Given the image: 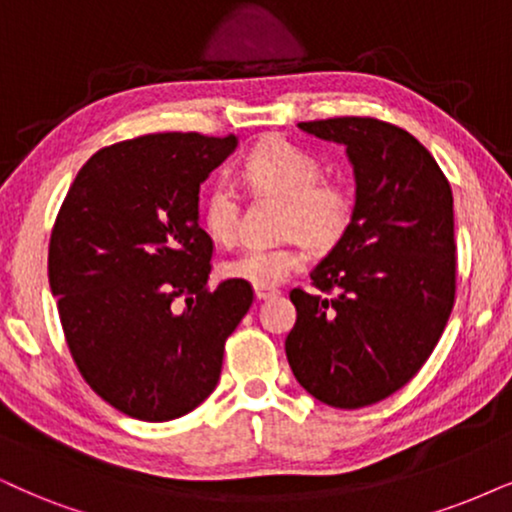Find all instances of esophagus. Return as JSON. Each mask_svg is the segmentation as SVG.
Here are the masks:
<instances>
[{
  "mask_svg": "<svg viewBox=\"0 0 512 512\" xmlns=\"http://www.w3.org/2000/svg\"><path fill=\"white\" fill-rule=\"evenodd\" d=\"M281 290L274 286H255V297L257 300H269V297H276Z\"/></svg>",
  "mask_w": 512,
  "mask_h": 512,
  "instance_id": "esophagus-1",
  "label": "esophagus"
}]
</instances>
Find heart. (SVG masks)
I'll list each match as a JSON object with an SVG mask.
<instances>
[{
	"instance_id": "1",
	"label": "heart",
	"mask_w": 512,
	"mask_h": 512,
	"mask_svg": "<svg viewBox=\"0 0 512 512\" xmlns=\"http://www.w3.org/2000/svg\"><path fill=\"white\" fill-rule=\"evenodd\" d=\"M241 177L255 196L283 200L278 231L300 236L319 250L338 245L357 215V189L345 177H326L319 155L286 139L255 146L243 160ZM200 222L217 243H231L241 229V203L229 181H217L200 200ZM307 267V250L293 241L278 245H245L219 264L226 278L250 286H278Z\"/></svg>"
}]
</instances>
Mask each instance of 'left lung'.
<instances>
[{
	"label": "left lung",
	"mask_w": 512,
	"mask_h": 512,
	"mask_svg": "<svg viewBox=\"0 0 512 512\" xmlns=\"http://www.w3.org/2000/svg\"><path fill=\"white\" fill-rule=\"evenodd\" d=\"M300 129L347 146L357 215L309 274L316 290H290L288 364L323 404L361 409L409 383L442 338L456 302L454 193L428 148L390 122L347 115Z\"/></svg>",
	"instance_id": "left-lung-1"
}]
</instances>
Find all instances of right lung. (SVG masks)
Here are the masks:
<instances>
[{"label":"right lung","instance_id":"right-lung-1","mask_svg":"<svg viewBox=\"0 0 512 512\" xmlns=\"http://www.w3.org/2000/svg\"><path fill=\"white\" fill-rule=\"evenodd\" d=\"M234 134H146L96 151L70 184L49 241V286L70 357L125 416H186L217 387L250 283L208 286L215 243L198 193Z\"/></svg>","mask_w":512,"mask_h":512}]
</instances>
